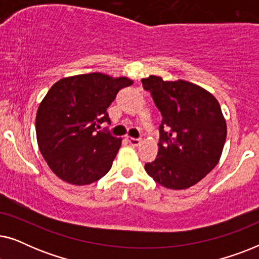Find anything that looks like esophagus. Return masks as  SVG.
<instances>
[{"mask_svg":"<svg viewBox=\"0 0 259 259\" xmlns=\"http://www.w3.org/2000/svg\"><path fill=\"white\" fill-rule=\"evenodd\" d=\"M127 141L132 145V146H139L140 139H136V138H127Z\"/></svg>","mask_w":259,"mask_h":259,"instance_id":"obj_1","label":"esophagus"}]
</instances>
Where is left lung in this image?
I'll list each match as a JSON object with an SVG mask.
<instances>
[{"mask_svg":"<svg viewBox=\"0 0 259 259\" xmlns=\"http://www.w3.org/2000/svg\"><path fill=\"white\" fill-rule=\"evenodd\" d=\"M161 113L160 141L154 161L145 164L154 182L171 190L196 185L221 159L226 121L210 92L185 80H141Z\"/></svg>","mask_w":259,"mask_h":259,"instance_id":"obj_1","label":"left lung"}]
</instances>
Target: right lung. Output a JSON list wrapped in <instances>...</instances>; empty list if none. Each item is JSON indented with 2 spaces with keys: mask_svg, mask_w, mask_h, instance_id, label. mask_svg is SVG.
<instances>
[{
  "mask_svg": "<svg viewBox=\"0 0 259 259\" xmlns=\"http://www.w3.org/2000/svg\"><path fill=\"white\" fill-rule=\"evenodd\" d=\"M133 81L91 73L63 77L51 87L36 113V139L49 168L63 182L90 185L112 167L121 138L105 133L107 108Z\"/></svg>",
  "mask_w": 259,
  "mask_h": 259,
  "instance_id": "right-lung-1",
  "label": "right lung"
}]
</instances>
